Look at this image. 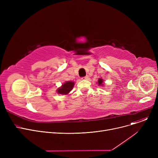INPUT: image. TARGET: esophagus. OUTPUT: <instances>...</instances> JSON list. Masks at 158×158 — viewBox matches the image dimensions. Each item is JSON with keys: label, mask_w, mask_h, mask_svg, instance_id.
Wrapping results in <instances>:
<instances>
[{"label": "esophagus", "mask_w": 158, "mask_h": 158, "mask_svg": "<svg viewBox=\"0 0 158 158\" xmlns=\"http://www.w3.org/2000/svg\"><path fill=\"white\" fill-rule=\"evenodd\" d=\"M88 79V76L81 77V79H82V80H85V79Z\"/></svg>", "instance_id": "1"}]
</instances>
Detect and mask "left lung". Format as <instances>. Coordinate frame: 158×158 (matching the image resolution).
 <instances>
[{
  "label": "left lung",
  "instance_id": "1",
  "mask_svg": "<svg viewBox=\"0 0 158 158\" xmlns=\"http://www.w3.org/2000/svg\"><path fill=\"white\" fill-rule=\"evenodd\" d=\"M98 85H103V80L102 79H99L98 80Z\"/></svg>",
  "mask_w": 158,
  "mask_h": 158
}]
</instances>
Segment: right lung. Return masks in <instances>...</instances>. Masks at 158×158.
Returning <instances> with one entry per match:
<instances>
[{
  "label": "right lung",
  "mask_w": 158,
  "mask_h": 158,
  "mask_svg": "<svg viewBox=\"0 0 158 158\" xmlns=\"http://www.w3.org/2000/svg\"><path fill=\"white\" fill-rule=\"evenodd\" d=\"M74 82L72 81H68L64 83L61 88L57 89V93L60 94L66 95L69 94L73 87Z\"/></svg>",
  "instance_id": "add662e5"
}]
</instances>
